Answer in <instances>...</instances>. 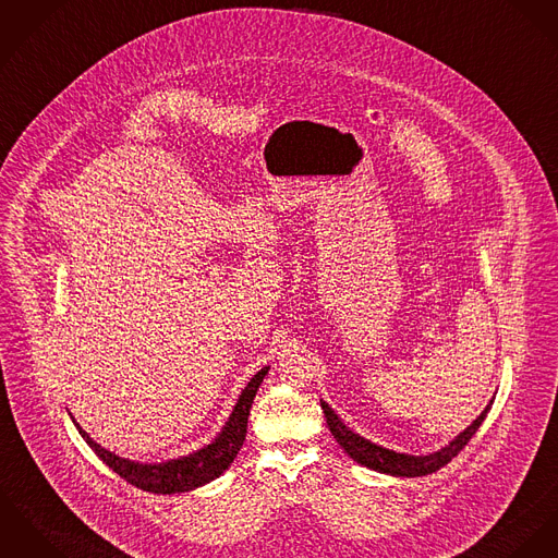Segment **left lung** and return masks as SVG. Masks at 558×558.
Returning <instances> with one entry per match:
<instances>
[{
  "mask_svg": "<svg viewBox=\"0 0 558 558\" xmlns=\"http://www.w3.org/2000/svg\"><path fill=\"white\" fill-rule=\"evenodd\" d=\"M493 401L486 405V409L458 435L448 446H444L437 452L430 454H422V457H413V454H403V452H395L388 450L384 446H377L364 437H360L354 430H350L341 417L332 411V407L326 401H322V409L326 415V424L330 428V433L335 435L337 444L348 452V457L354 458L357 464L379 471V473H388L395 477H420V475H428L439 471L441 466H446L452 458L458 457V452L469 444V439L475 435V430L482 426L486 413L490 411Z\"/></svg>",
  "mask_w": 558,
  "mask_h": 558,
  "instance_id": "obj_1",
  "label": "left lung"
}]
</instances>
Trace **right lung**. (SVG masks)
<instances>
[{"mask_svg": "<svg viewBox=\"0 0 558 558\" xmlns=\"http://www.w3.org/2000/svg\"><path fill=\"white\" fill-rule=\"evenodd\" d=\"M268 368L270 366H264L262 371H257L252 377V381L245 386V390L241 392L236 405L232 409L223 428L219 430V435L208 446H204L187 457L170 458V460H161V462H138V460L117 457L114 452H108L106 448H101L100 444H96L89 437V433H85L81 428V424L72 417V413H70V417H72L74 426L78 428L81 437L87 441V446L117 475H121L132 486L147 490V493H155V495L190 493V490H196L204 484L217 480L232 464V460L243 448V441L247 435L250 409H252L255 392H257L264 375L268 373Z\"/></svg>", "mask_w": 558, "mask_h": 558, "instance_id": "right-lung-1", "label": "right lung"}]
</instances>
